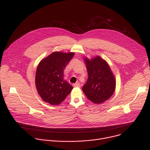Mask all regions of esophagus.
<instances>
[{
  "instance_id": "obj_1",
  "label": "esophagus",
  "mask_w": 150,
  "mask_h": 150,
  "mask_svg": "<svg viewBox=\"0 0 150 150\" xmlns=\"http://www.w3.org/2000/svg\"><path fill=\"white\" fill-rule=\"evenodd\" d=\"M73 86L74 87H80V83L79 82H77V83H75L74 84H73Z\"/></svg>"
}]
</instances>
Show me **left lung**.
<instances>
[{"label": "left lung", "mask_w": 150, "mask_h": 150, "mask_svg": "<svg viewBox=\"0 0 150 150\" xmlns=\"http://www.w3.org/2000/svg\"><path fill=\"white\" fill-rule=\"evenodd\" d=\"M88 78L82 91L88 100L101 104L112 97L116 88V79L111 69L104 59L97 56L90 60L83 59Z\"/></svg>", "instance_id": "1"}]
</instances>
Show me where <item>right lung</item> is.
Here are the masks:
<instances>
[{"label": "right lung", "instance_id": "add662e5", "mask_svg": "<svg viewBox=\"0 0 150 150\" xmlns=\"http://www.w3.org/2000/svg\"><path fill=\"white\" fill-rule=\"evenodd\" d=\"M74 54L73 52H55L39 63L35 74V86L44 101L58 105L71 92L73 87L63 79V71Z\"/></svg>", "mask_w": 150, "mask_h": 150}]
</instances>
